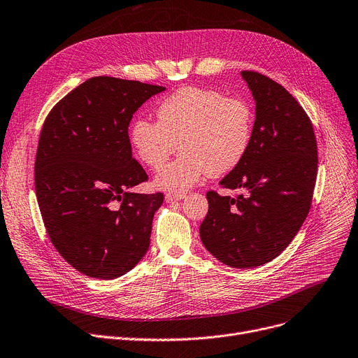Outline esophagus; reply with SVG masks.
Wrapping results in <instances>:
<instances>
[{"mask_svg":"<svg viewBox=\"0 0 358 358\" xmlns=\"http://www.w3.org/2000/svg\"><path fill=\"white\" fill-rule=\"evenodd\" d=\"M182 199H185V193H174V192H171V193H166L165 194V200L166 201H178V200H182Z\"/></svg>","mask_w":358,"mask_h":358,"instance_id":"1","label":"esophagus"}]
</instances>
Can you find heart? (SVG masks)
Masks as SVG:
<instances>
[{
  "label": "heart",
  "mask_w": 358,
  "mask_h": 358,
  "mask_svg": "<svg viewBox=\"0 0 358 358\" xmlns=\"http://www.w3.org/2000/svg\"><path fill=\"white\" fill-rule=\"evenodd\" d=\"M158 122L136 117L129 139L139 161L159 170L178 148L181 155L161 170L162 189H185L206 174L220 177L239 165L253 134V112L243 99L214 89L184 86L157 106Z\"/></svg>",
  "instance_id": "heart-1"
}]
</instances>
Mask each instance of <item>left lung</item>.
I'll return each instance as SVG.
<instances>
[{
	"label": "left lung",
	"instance_id": "obj_1",
	"mask_svg": "<svg viewBox=\"0 0 358 358\" xmlns=\"http://www.w3.org/2000/svg\"><path fill=\"white\" fill-rule=\"evenodd\" d=\"M256 102L250 147L222 181L236 197L207 192L200 226L206 249L231 268H256L292 242L313 204L318 171L311 119L292 94L271 78L243 70Z\"/></svg>",
	"mask_w": 358,
	"mask_h": 358
}]
</instances>
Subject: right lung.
Wrapping results in <instances>:
<instances>
[{
    "label": "right lung",
    "instance_id": "obj_1",
    "mask_svg": "<svg viewBox=\"0 0 358 358\" xmlns=\"http://www.w3.org/2000/svg\"><path fill=\"white\" fill-rule=\"evenodd\" d=\"M162 90L96 76L67 93L43 124L34 164L43 223L60 256L86 276H122L150 248L164 194L129 192L148 176L132 158L128 127Z\"/></svg>",
    "mask_w": 358,
    "mask_h": 358
}]
</instances>
